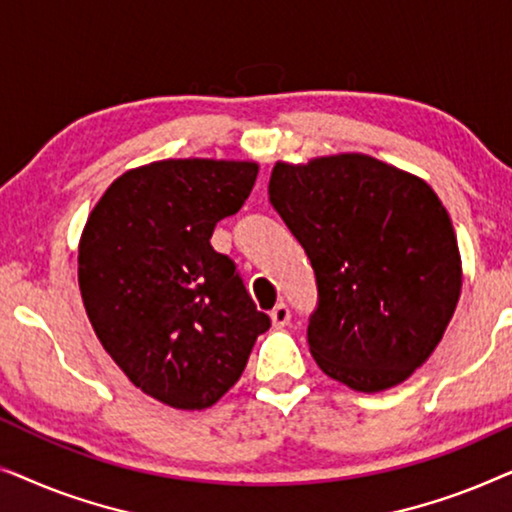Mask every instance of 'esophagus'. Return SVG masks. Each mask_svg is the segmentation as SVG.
Returning <instances> with one entry per match:
<instances>
[{
    "label": "esophagus",
    "instance_id": "obj_1",
    "mask_svg": "<svg viewBox=\"0 0 512 512\" xmlns=\"http://www.w3.org/2000/svg\"><path fill=\"white\" fill-rule=\"evenodd\" d=\"M270 319H272V324H275L277 328H282V326H286L291 321V310L284 303H279L275 310L270 312Z\"/></svg>",
    "mask_w": 512,
    "mask_h": 512
}]
</instances>
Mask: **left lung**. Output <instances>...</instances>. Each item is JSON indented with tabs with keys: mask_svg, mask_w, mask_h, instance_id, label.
<instances>
[{
	"mask_svg": "<svg viewBox=\"0 0 512 512\" xmlns=\"http://www.w3.org/2000/svg\"><path fill=\"white\" fill-rule=\"evenodd\" d=\"M268 195L317 275L307 326L317 366L363 394L408 380L461 293L457 235L436 191L366 153H335L277 160Z\"/></svg>",
	"mask_w": 512,
	"mask_h": 512,
	"instance_id": "left-lung-1",
	"label": "left lung"
}]
</instances>
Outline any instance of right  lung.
Listing matches in <instances>:
<instances>
[{"instance_id":"add662e5","label":"right lung","mask_w":512,"mask_h":512,"mask_svg":"<svg viewBox=\"0 0 512 512\" xmlns=\"http://www.w3.org/2000/svg\"><path fill=\"white\" fill-rule=\"evenodd\" d=\"M254 160L179 158L111 181L79 240L83 307L125 377L177 410L214 405L270 328L214 226L240 212Z\"/></svg>"}]
</instances>
